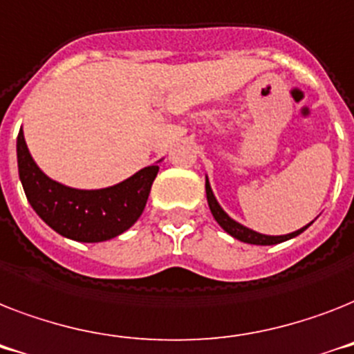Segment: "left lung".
<instances>
[{
    "label": "left lung",
    "instance_id": "left-lung-1",
    "mask_svg": "<svg viewBox=\"0 0 354 354\" xmlns=\"http://www.w3.org/2000/svg\"><path fill=\"white\" fill-rule=\"evenodd\" d=\"M205 188H206V199H208V206H210V212H212V216H214V219L219 223V226H221L226 234H230L232 237H236V239H239V241L243 243H248V245H276V243H283L287 241V239H292V237L299 236V234H301L304 230H307V228L310 226V223H313L310 221L309 225L304 226V228H299V230L296 232H290V234H285V236H265V234H259V232H254L250 230V228H247V226H243L241 223L234 221V219H232L225 210H223L221 205L217 203L216 195H214V192H212L208 177H206Z\"/></svg>",
    "mask_w": 354,
    "mask_h": 354
}]
</instances>
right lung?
Instances as JSON below:
<instances>
[{"instance_id":"1","label":"right lung","mask_w":354,"mask_h":354,"mask_svg":"<svg viewBox=\"0 0 354 354\" xmlns=\"http://www.w3.org/2000/svg\"><path fill=\"white\" fill-rule=\"evenodd\" d=\"M19 180L34 212L60 236L100 243L120 236L142 216L159 166H146L129 179L100 190H78L56 183L34 162L24 129L16 140Z\"/></svg>"}]
</instances>
